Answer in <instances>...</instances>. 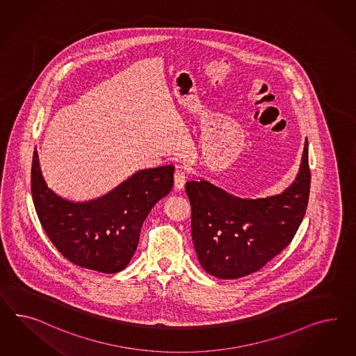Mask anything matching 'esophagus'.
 <instances>
[{"label": "esophagus", "mask_w": 356, "mask_h": 356, "mask_svg": "<svg viewBox=\"0 0 356 356\" xmlns=\"http://www.w3.org/2000/svg\"><path fill=\"white\" fill-rule=\"evenodd\" d=\"M185 180H186V173L183 167H176L175 171V176H173V186L176 191H181L185 185Z\"/></svg>", "instance_id": "1"}]
</instances>
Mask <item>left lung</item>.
Here are the masks:
<instances>
[{
  "instance_id": "left-lung-1",
  "label": "left lung",
  "mask_w": 356,
  "mask_h": 356,
  "mask_svg": "<svg viewBox=\"0 0 356 356\" xmlns=\"http://www.w3.org/2000/svg\"><path fill=\"white\" fill-rule=\"evenodd\" d=\"M311 186L308 143L296 181L279 195L242 200L206 180L188 181L192 238L203 269L218 279H240L263 268L298 231Z\"/></svg>"
}]
</instances>
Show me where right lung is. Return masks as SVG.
Wrapping results in <instances>:
<instances>
[{"label": "right lung", "instance_id": "obj_1", "mask_svg": "<svg viewBox=\"0 0 356 356\" xmlns=\"http://www.w3.org/2000/svg\"><path fill=\"white\" fill-rule=\"evenodd\" d=\"M175 165L141 170L124 183L89 202H71L51 192L40 170L35 149L31 192L49 240L71 263L104 273L127 267L154 204L173 186Z\"/></svg>", "mask_w": 356, "mask_h": 356}]
</instances>
